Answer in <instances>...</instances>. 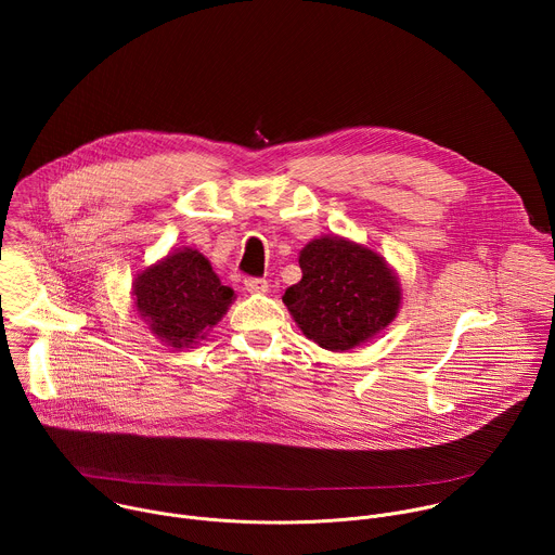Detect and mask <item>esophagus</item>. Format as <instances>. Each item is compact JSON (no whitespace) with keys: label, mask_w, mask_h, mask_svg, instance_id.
<instances>
[{"label":"esophagus","mask_w":555,"mask_h":555,"mask_svg":"<svg viewBox=\"0 0 555 555\" xmlns=\"http://www.w3.org/2000/svg\"><path fill=\"white\" fill-rule=\"evenodd\" d=\"M244 285L250 294H266L268 292V281L266 279H246Z\"/></svg>","instance_id":"esophagus-1"}]
</instances>
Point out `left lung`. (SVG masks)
I'll list each match as a JSON object with an SVG mask.
<instances>
[{
	"instance_id": "left-lung-1",
	"label": "left lung",
	"mask_w": 555,
	"mask_h": 555,
	"mask_svg": "<svg viewBox=\"0 0 555 555\" xmlns=\"http://www.w3.org/2000/svg\"><path fill=\"white\" fill-rule=\"evenodd\" d=\"M302 279L285 289L294 323L327 351H349L386 330L402 307V285L388 261L347 236L325 234L298 255Z\"/></svg>"
}]
</instances>
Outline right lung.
<instances>
[{"mask_svg":"<svg viewBox=\"0 0 555 555\" xmlns=\"http://www.w3.org/2000/svg\"><path fill=\"white\" fill-rule=\"evenodd\" d=\"M131 298L149 332L180 351L206 340L232 305L234 292L221 285L199 250L178 248L135 274Z\"/></svg>","mask_w":555,"mask_h":555,"instance_id":"1","label":"right lung"}]
</instances>
